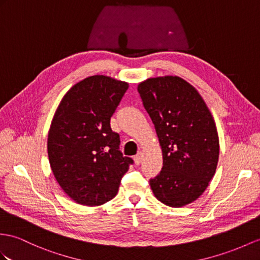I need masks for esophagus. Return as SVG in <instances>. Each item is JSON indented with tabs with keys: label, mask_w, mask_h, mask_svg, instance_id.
I'll return each instance as SVG.
<instances>
[{
	"label": "esophagus",
	"mask_w": 260,
	"mask_h": 260,
	"mask_svg": "<svg viewBox=\"0 0 260 260\" xmlns=\"http://www.w3.org/2000/svg\"><path fill=\"white\" fill-rule=\"evenodd\" d=\"M142 160H143V153L142 152H138V154L135 156V163L139 166V164L142 162Z\"/></svg>",
	"instance_id": "1"
}]
</instances>
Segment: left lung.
Here are the masks:
<instances>
[{"label":"left lung","instance_id":"8db88e82","mask_svg":"<svg viewBox=\"0 0 260 260\" xmlns=\"http://www.w3.org/2000/svg\"><path fill=\"white\" fill-rule=\"evenodd\" d=\"M154 124L163 155L159 175L150 180L155 198L171 207L198 200L216 171V124L199 91L178 76L149 78L138 86Z\"/></svg>","mask_w":260,"mask_h":260}]
</instances>
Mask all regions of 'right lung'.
I'll return each instance as SVG.
<instances>
[{"label":"right lung","instance_id":"right-lung-1","mask_svg":"<svg viewBox=\"0 0 260 260\" xmlns=\"http://www.w3.org/2000/svg\"><path fill=\"white\" fill-rule=\"evenodd\" d=\"M128 87L108 76H90L66 92L55 112L47 140L49 164L76 203L98 206L112 200L134 163L119 150L120 137L110 126Z\"/></svg>","mask_w":260,"mask_h":260}]
</instances>
